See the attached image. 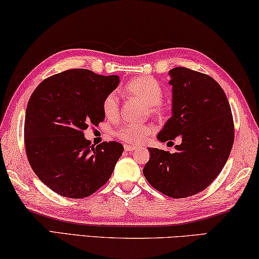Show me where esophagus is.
Wrapping results in <instances>:
<instances>
[{
	"label": "esophagus",
	"mask_w": 259,
	"mask_h": 259,
	"mask_svg": "<svg viewBox=\"0 0 259 259\" xmlns=\"http://www.w3.org/2000/svg\"><path fill=\"white\" fill-rule=\"evenodd\" d=\"M124 149H125V151H130V152H132V151H134V150H137V147H134V146H125L124 147Z\"/></svg>",
	"instance_id": "1"
}]
</instances>
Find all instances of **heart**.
<instances>
[{
	"label": "heart",
	"instance_id": "b5f03b06",
	"mask_svg": "<svg viewBox=\"0 0 259 259\" xmlns=\"http://www.w3.org/2000/svg\"><path fill=\"white\" fill-rule=\"evenodd\" d=\"M126 92L132 97L141 100L148 106L151 116L160 118L164 115L161 100L164 92L158 81L149 76H140L126 85ZM102 111L108 119L115 120L119 115V98L115 92L108 93L102 101ZM153 133L150 124H125L115 131V135L122 142L130 144H141Z\"/></svg>",
	"mask_w": 259,
	"mask_h": 259
}]
</instances>
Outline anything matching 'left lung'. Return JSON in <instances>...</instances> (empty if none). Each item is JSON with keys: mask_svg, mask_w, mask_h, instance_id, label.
Wrapping results in <instances>:
<instances>
[{"mask_svg": "<svg viewBox=\"0 0 259 259\" xmlns=\"http://www.w3.org/2000/svg\"><path fill=\"white\" fill-rule=\"evenodd\" d=\"M169 75L173 116L157 138L182 142L174 153L149 148L143 174L158 191L180 199L203 191L220 175L233 146L234 124L228 98L214 78L183 67Z\"/></svg>", "mask_w": 259, "mask_h": 259, "instance_id": "obj_1", "label": "left lung"}]
</instances>
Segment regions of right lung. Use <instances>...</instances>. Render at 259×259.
Returning a JSON list of instances; mask_svg holds the SVG:
<instances>
[{"label":"right lung","mask_w":259,"mask_h":259,"mask_svg":"<svg viewBox=\"0 0 259 259\" xmlns=\"http://www.w3.org/2000/svg\"><path fill=\"white\" fill-rule=\"evenodd\" d=\"M119 77L69 69L44 79L31 94L25 118V149L34 173L58 194L86 198L108 182L124 148L116 141L94 148L84 138L103 121L102 101Z\"/></svg>","instance_id":"right-lung-1"}]
</instances>
